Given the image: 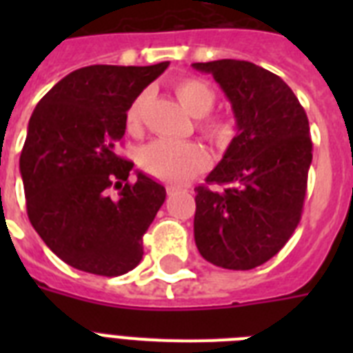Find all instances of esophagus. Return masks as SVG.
<instances>
[{
    "label": "esophagus",
    "instance_id": "obj_1",
    "mask_svg": "<svg viewBox=\"0 0 353 353\" xmlns=\"http://www.w3.org/2000/svg\"><path fill=\"white\" fill-rule=\"evenodd\" d=\"M177 190H179V188H176V187L166 188V192H168V194H174V192H177Z\"/></svg>",
    "mask_w": 353,
    "mask_h": 353
}]
</instances>
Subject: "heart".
<instances>
[{
    "label": "heart",
    "instance_id": "obj_1",
    "mask_svg": "<svg viewBox=\"0 0 353 353\" xmlns=\"http://www.w3.org/2000/svg\"><path fill=\"white\" fill-rule=\"evenodd\" d=\"M176 95L183 108L194 117H203L214 108L216 93L205 80L183 79L176 84ZM148 93L144 91L132 102L126 112V126L130 132H135L141 126L143 110ZM201 132L214 143H227L232 137L231 121L220 117H209L201 121ZM139 163L143 170L150 176L157 177L166 183H183L192 176L209 168V152L198 143H168V141H154L144 146Z\"/></svg>",
    "mask_w": 353,
    "mask_h": 353
}]
</instances>
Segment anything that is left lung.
<instances>
[{
	"label": "left lung",
	"instance_id": "left-lung-1",
	"mask_svg": "<svg viewBox=\"0 0 353 353\" xmlns=\"http://www.w3.org/2000/svg\"><path fill=\"white\" fill-rule=\"evenodd\" d=\"M220 84L232 106L236 135L196 187L194 240L218 268L247 271L285 245L302 216L312 165L310 122L284 80L245 60L192 63Z\"/></svg>",
	"mask_w": 353,
	"mask_h": 353
}]
</instances>
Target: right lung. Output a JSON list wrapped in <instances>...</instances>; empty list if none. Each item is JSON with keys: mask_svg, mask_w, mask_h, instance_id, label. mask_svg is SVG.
<instances>
[{"mask_svg": "<svg viewBox=\"0 0 353 353\" xmlns=\"http://www.w3.org/2000/svg\"><path fill=\"white\" fill-rule=\"evenodd\" d=\"M168 62L88 65L52 85L29 121L19 155L34 231L71 268L101 276L132 271L166 190L117 155L126 112ZM112 190H117L113 194Z\"/></svg>", "mask_w": 353, "mask_h": 353, "instance_id": "right-lung-1", "label": "right lung"}]
</instances>
